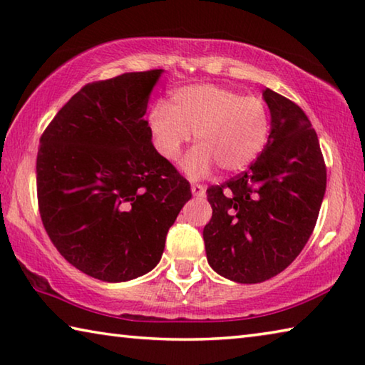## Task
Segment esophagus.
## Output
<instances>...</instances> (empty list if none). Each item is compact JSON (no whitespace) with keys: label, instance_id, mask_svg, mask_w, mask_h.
<instances>
[{"label":"esophagus","instance_id":"obj_1","mask_svg":"<svg viewBox=\"0 0 365 365\" xmlns=\"http://www.w3.org/2000/svg\"><path fill=\"white\" fill-rule=\"evenodd\" d=\"M191 193H193V196L196 197H202L206 195V188L200 183H191Z\"/></svg>","mask_w":365,"mask_h":365}]
</instances>
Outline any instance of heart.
<instances>
[{"label": "heart", "mask_w": 365, "mask_h": 365, "mask_svg": "<svg viewBox=\"0 0 365 365\" xmlns=\"http://www.w3.org/2000/svg\"><path fill=\"white\" fill-rule=\"evenodd\" d=\"M148 123L158 151L169 160L178 158L195 133L197 146L182 163L191 178L205 177L215 165L228 174L246 169L264 150L270 130L261 98L209 83L177 90L170 106L156 103Z\"/></svg>", "instance_id": "heart-1"}]
</instances>
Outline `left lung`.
Here are the masks:
<instances>
[{
	"label": "left lung",
	"mask_w": 365,
	"mask_h": 365,
	"mask_svg": "<svg viewBox=\"0 0 365 365\" xmlns=\"http://www.w3.org/2000/svg\"><path fill=\"white\" fill-rule=\"evenodd\" d=\"M270 133L248 170L207 188L212 217L202 230L219 275L261 283L279 275L304 248L319 217L327 168L319 138L298 104L270 88Z\"/></svg>",
	"instance_id": "8db88e82"
}]
</instances>
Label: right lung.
<instances>
[{
    "label": "right lung",
    "instance_id": "1",
    "mask_svg": "<svg viewBox=\"0 0 365 365\" xmlns=\"http://www.w3.org/2000/svg\"><path fill=\"white\" fill-rule=\"evenodd\" d=\"M163 69L85 85L49 122L36 156L43 227L67 262L103 282L156 267L190 183L145 120Z\"/></svg>",
    "mask_w": 365,
    "mask_h": 365
}]
</instances>
